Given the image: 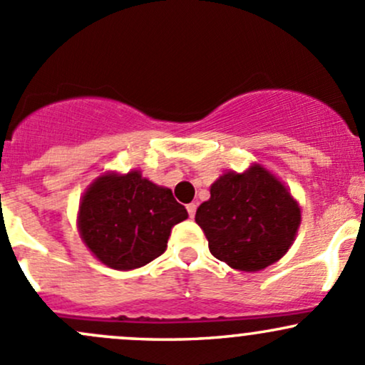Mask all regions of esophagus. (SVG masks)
Wrapping results in <instances>:
<instances>
[{"label": "esophagus", "mask_w": 365, "mask_h": 365, "mask_svg": "<svg viewBox=\"0 0 365 365\" xmlns=\"http://www.w3.org/2000/svg\"><path fill=\"white\" fill-rule=\"evenodd\" d=\"M195 210H197V205H195V202H190V205H187V212H189L190 218H194Z\"/></svg>", "instance_id": "esophagus-1"}]
</instances>
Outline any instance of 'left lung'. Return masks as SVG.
<instances>
[{
    "label": "left lung",
    "mask_w": 365,
    "mask_h": 365,
    "mask_svg": "<svg viewBox=\"0 0 365 365\" xmlns=\"http://www.w3.org/2000/svg\"><path fill=\"white\" fill-rule=\"evenodd\" d=\"M195 212L210 252L232 269L255 273L278 262L292 247L301 206L285 183L262 164L225 171Z\"/></svg>",
    "instance_id": "1"
}]
</instances>
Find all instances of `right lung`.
<instances>
[{
	"mask_svg": "<svg viewBox=\"0 0 365 365\" xmlns=\"http://www.w3.org/2000/svg\"><path fill=\"white\" fill-rule=\"evenodd\" d=\"M187 217L171 189L155 185L140 170L108 171L83 192L76 225L99 262L131 271L163 255L171 229Z\"/></svg>",
	"mask_w": 365,
	"mask_h": 365,
	"instance_id": "obj_1",
	"label": "right lung"
}]
</instances>
